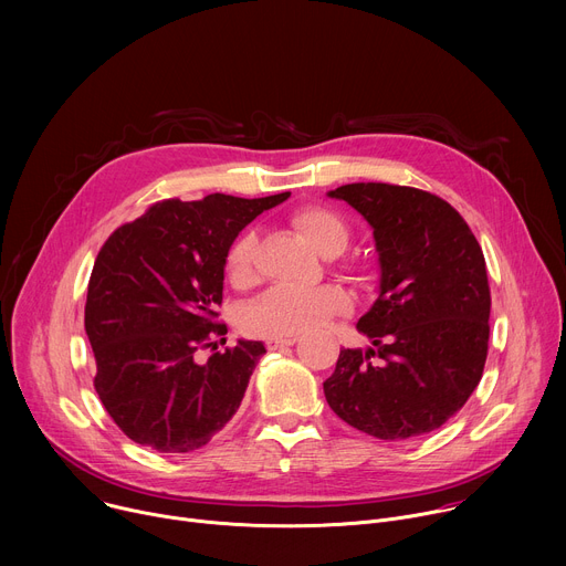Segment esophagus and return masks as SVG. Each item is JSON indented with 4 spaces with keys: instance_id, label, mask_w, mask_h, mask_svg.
I'll return each mask as SVG.
<instances>
[{
    "instance_id": "34e87169",
    "label": "esophagus",
    "mask_w": 566,
    "mask_h": 566,
    "mask_svg": "<svg viewBox=\"0 0 566 566\" xmlns=\"http://www.w3.org/2000/svg\"><path fill=\"white\" fill-rule=\"evenodd\" d=\"M297 338L291 336V338H266V347L273 352V349H282V347H291L295 345Z\"/></svg>"
}]
</instances>
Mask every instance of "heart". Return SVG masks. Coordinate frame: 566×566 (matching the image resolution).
Wrapping results in <instances>:
<instances>
[{"label": "heart", "mask_w": 566, "mask_h": 566, "mask_svg": "<svg viewBox=\"0 0 566 566\" xmlns=\"http://www.w3.org/2000/svg\"><path fill=\"white\" fill-rule=\"evenodd\" d=\"M291 223L322 255H338L349 244V223L327 206H302L291 214ZM255 234L247 230L234 237L226 251V275L239 289L255 280ZM338 271L349 277L363 275V266L347 260L338 264ZM349 306V295L336 284H319L311 289L273 286L244 308L241 327L251 336L291 338L317 327L319 322L332 315L347 313Z\"/></svg>", "instance_id": "obj_1"}]
</instances>
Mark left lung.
Wrapping results in <instances>:
<instances>
[{"mask_svg":"<svg viewBox=\"0 0 566 566\" xmlns=\"http://www.w3.org/2000/svg\"><path fill=\"white\" fill-rule=\"evenodd\" d=\"M374 228L380 295L358 319L374 349H340L322 382L352 428L402 441L441 428L481 380L491 336V286L479 241L441 197L391 184L329 192Z\"/></svg>","mask_w":566,"mask_h":566,"instance_id":"1","label":"left lung"}]
</instances>
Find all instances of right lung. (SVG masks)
Listing matches in <instances>:
<instances>
[{"label":"right lung","instance_id":"add662e5","mask_svg":"<svg viewBox=\"0 0 566 566\" xmlns=\"http://www.w3.org/2000/svg\"><path fill=\"white\" fill-rule=\"evenodd\" d=\"M289 195L164 199L103 244L85 332L96 358L94 387L132 441L192 452L237 412L266 349L239 340L217 352L214 338L228 332L217 322L226 251L241 228ZM203 348L213 352L208 361L198 360Z\"/></svg>","mask_w":566,"mask_h":566}]
</instances>
